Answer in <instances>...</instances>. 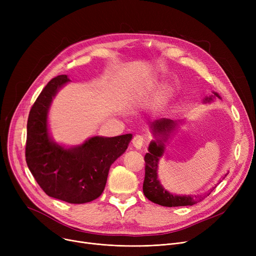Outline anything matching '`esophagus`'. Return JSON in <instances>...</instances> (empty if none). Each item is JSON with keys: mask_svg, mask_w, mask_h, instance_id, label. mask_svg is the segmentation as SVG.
I'll list each match as a JSON object with an SVG mask.
<instances>
[{"mask_svg": "<svg viewBox=\"0 0 256 256\" xmlns=\"http://www.w3.org/2000/svg\"><path fill=\"white\" fill-rule=\"evenodd\" d=\"M145 139L146 138L143 135H136L132 139V145L135 146L137 150H140V148H142L143 144L145 143Z\"/></svg>", "mask_w": 256, "mask_h": 256, "instance_id": "1", "label": "esophagus"}]
</instances>
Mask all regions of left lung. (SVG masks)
Instances as JSON below:
<instances>
[{"label":"left lung","mask_w":256,"mask_h":256,"mask_svg":"<svg viewBox=\"0 0 256 256\" xmlns=\"http://www.w3.org/2000/svg\"><path fill=\"white\" fill-rule=\"evenodd\" d=\"M214 96L220 98L219 94L214 93ZM206 102L212 100V98H206ZM176 122L170 119H158L154 121L152 124V128L154 130V136H158L160 138L156 141H152L150 144L148 152L144 156L145 160V178L143 182V193L145 197L152 201L154 204L163 206H193L197 202L194 196H178L173 195L166 191L164 188L160 186L158 180V160L164 154L165 145L164 142L168 139L169 132L176 126ZM210 193L208 194V196Z\"/></svg>","instance_id":"8db88e82"}]
</instances>
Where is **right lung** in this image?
Returning <instances> with one entry per match:
<instances>
[{"label":"right lung","mask_w":256,"mask_h":256,"mask_svg":"<svg viewBox=\"0 0 256 256\" xmlns=\"http://www.w3.org/2000/svg\"><path fill=\"white\" fill-rule=\"evenodd\" d=\"M68 80L66 74L52 78L32 106L26 124V162L46 195L80 204L102 195L110 167L126 150L132 134L92 137L68 150L54 143L48 132V111L59 88Z\"/></svg>","instance_id":"right-lung-1"}]
</instances>
